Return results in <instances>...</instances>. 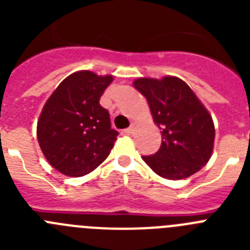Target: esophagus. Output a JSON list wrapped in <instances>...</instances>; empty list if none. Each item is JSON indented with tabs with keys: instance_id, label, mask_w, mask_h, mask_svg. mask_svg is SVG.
I'll list each match as a JSON object with an SVG mask.
<instances>
[{
	"instance_id": "esophagus-1",
	"label": "esophagus",
	"mask_w": 250,
	"mask_h": 250,
	"mask_svg": "<svg viewBox=\"0 0 250 250\" xmlns=\"http://www.w3.org/2000/svg\"><path fill=\"white\" fill-rule=\"evenodd\" d=\"M132 132H134V127H127L124 130V134H126V135H131Z\"/></svg>"
}]
</instances>
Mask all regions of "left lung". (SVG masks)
Returning a JSON list of instances; mask_svg holds the SVG:
<instances>
[{"mask_svg": "<svg viewBox=\"0 0 250 250\" xmlns=\"http://www.w3.org/2000/svg\"><path fill=\"white\" fill-rule=\"evenodd\" d=\"M149 104L154 123L161 130V146L143 160L165 179L193 175L211 156L215 129L210 114L193 90L179 77L161 80L140 77L134 81Z\"/></svg>", "mask_w": 250, "mask_h": 250, "instance_id": "left-lung-1", "label": "left lung"}]
</instances>
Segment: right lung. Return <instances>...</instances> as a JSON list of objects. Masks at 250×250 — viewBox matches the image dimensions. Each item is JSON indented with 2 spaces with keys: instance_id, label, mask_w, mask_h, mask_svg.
Here are the masks:
<instances>
[{
  "instance_id": "add662e5",
  "label": "right lung",
  "mask_w": 250,
  "mask_h": 250,
  "mask_svg": "<svg viewBox=\"0 0 250 250\" xmlns=\"http://www.w3.org/2000/svg\"><path fill=\"white\" fill-rule=\"evenodd\" d=\"M111 75L77 71L57 86L37 121V140L52 167L67 176L91 173L109 156L119 132L100 98Z\"/></svg>"
}]
</instances>
